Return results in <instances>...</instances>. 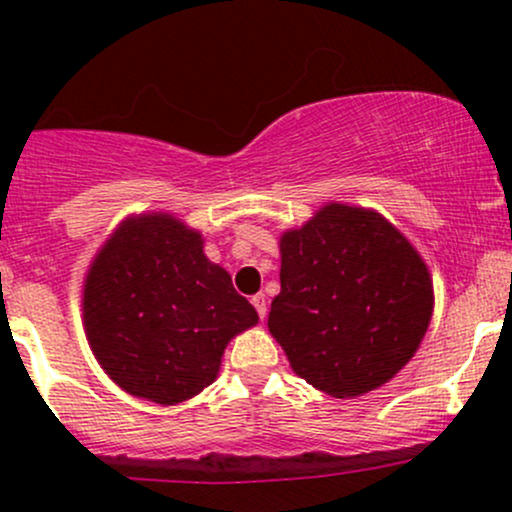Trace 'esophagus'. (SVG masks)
Listing matches in <instances>:
<instances>
[{
	"label": "esophagus",
	"mask_w": 512,
	"mask_h": 512,
	"mask_svg": "<svg viewBox=\"0 0 512 512\" xmlns=\"http://www.w3.org/2000/svg\"><path fill=\"white\" fill-rule=\"evenodd\" d=\"M252 305H255L260 320H264V315H267V298H264V293H257V296H252Z\"/></svg>",
	"instance_id": "esophagus-1"
}]
</instances>
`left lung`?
I'll list each match as a JSON object with an SVG mask.
<instances>
[{"mask_svg":"<svg viewBox=\"0 0 512 512\" xmlns=\"http://www.w3.org/2000/svg\"><path fill=\"white\" fill-rule=\"evenodd\" d=\"M281 248L269 332L293 373L332 397H358L409 363L433 315L428 267L378 211L327 204Z\"/></svg>","mask_w":512,"mask_h":512,"instance_id":"obj_1","label":"left lung"}]
</instances>
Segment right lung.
I'll return each mask as SVG.
<instances>
[{"label": "right lung", "mask_w": 512, "mask_h": 512, "mask_svg": "<svg viewBox=\"0 0 512 512\" xmlns=\"http://www.w3.org/2000/svg\"><path fill=\"white\" fill-rule=\"evenodd\" d=\"M202 248L175 216L139 214L91 262L86 339L129 395L163 407L199 395L219 375L226 344L257 325V310Z\"/></svg>", "instance_id": "1"}]
</instances>
